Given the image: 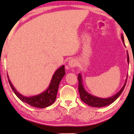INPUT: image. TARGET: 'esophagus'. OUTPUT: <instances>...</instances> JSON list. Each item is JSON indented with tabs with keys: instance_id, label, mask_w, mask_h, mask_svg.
Here are the masks:
<instances>
[{
	"instance_id": "34e87169",
	"label": "esophagus",
	"mask_w": 134,
	"mask_h": 134,
	"mask_svg": "<svg viewBox=\"0 0 134 134\" xmlns=\"http://www.w3.org/2000/svg\"><path fill=\"white\" fill-rule=\"evenodd\" d=\"M69 65L70 67H75L77 65V61L75 59H70L69 61Z\"/></svg>"
}]
</instances>
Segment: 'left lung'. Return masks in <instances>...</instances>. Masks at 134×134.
<instances>
[{
    "instance_id": "obj_1",
    "label": "left lung",
    "mask_w": 134,
    "mask_h": 134,
    "mask_svg": "<svg viewBox=\"0 0 134 134\" xmlns=\"http://www.w3.org/2000/svg\"><path fill=\"white\" fill-rule=\"evenodd\" d=\"M121 40H122L123 43H124V38L123 35H121ZM127 62L129 63V53L127 52ZM78 81H79V87H78V90H79V94H80V98L81 99L83 102L85 103L86 104H88L89 106L92 107H97V108H101V107H104L106 106L109 105V104H111L112 103H113L116 100V99L120 96V95L121 94L122 91H124L125 86L126 85V82L127 81V79H126L125 84L123 86V87H121V89L116 94H115L114 96L110 97V98H101L99 97H96L93 96V95L91 94L88 93L85 90L84 86H83L82 84V76H81V74H78Z\"/></svg>"
}]
</instances>
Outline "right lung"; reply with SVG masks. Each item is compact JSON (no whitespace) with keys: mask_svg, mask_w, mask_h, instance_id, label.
<instances>
[{"mask_svg":"<svg viewBox=\"0 0 134 134\" xmlns=\"http://www.w3.org/2000/svg\"><path fill=\"white\" fill-rule=\"evenodd\" d=\"M65 67L64 65H62L55 71L52 78L50 85L47 90L39 94L30 97L24 96L20 94L13 86V84L9 80L8 76H7V78H8L9 84L12 90L20 100L30 104L32 107L39 108H44L49 107L55 102L60 82L63 77L65 76Z\"/></svg>","mask_w":134,"mask_h":134,"instance_id":"1","label":"right lung"}]
</instances>
